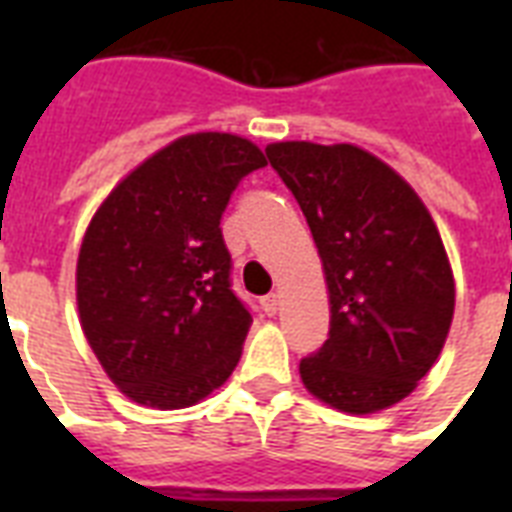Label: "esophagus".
<instances>
[{"label": "esophagus", "mask_w": 512, "mask_h": 512, "mask_svg": "<svg viewBox=\"0 0 512 512\" xmlns=\"http://www.w3.org/2000/svg\"><path fill=\"white\" fill-rule=\"evenodd\" d=\"M260 305H263V311L268 313V316H276V311H279V295H265L263 300H260Z\"/></svg>", "instance_id": "obj_1"}]
</instances>
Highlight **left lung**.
Instances as JSON below:
<instances>
[{"label": "left lung", "instance_id": "1", "mask_svg": "<svg viewBox=\"0 0 512 512\" xmlns=\"http://www.w3.org/2000/svg\"><path fill=\"white\" fill-rule=\"evenodd\" d=\"M327 276L329 337L300 361L305 388L348 414L398 404L436 364L454 279L433 217L404 177L350 143H271Z\"/></svg>", "mask_w": 512, "mask_h": 512}]
</instances>
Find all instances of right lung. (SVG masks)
Returning <instances> with one entry per match:
<instances>
[{
	"mask_svg": "<svg viewBox=\"0 0 512 512\" xmlns=\"http://www.w3.org/2000/svg\"><path fill=\"white\" fill-rule=\"evenodd\" d=\"M263 151L228 132L177 138L108 193L84 233L76 303L84 337L138 404L183 409L220 388L252 316L231 289L220 220Z\"/></svg>",
	"mask_w": 512,
	"mask_h": 512,
	"instance_id": "1",
	"label": "right lung"
}]
</instances>
